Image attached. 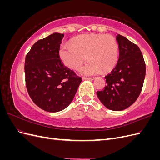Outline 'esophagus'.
I'll use <instances>...</instances> for the list:
<instances>
[{"label": "esophagus", "instance_id": "1", "mask_svg": "<svg viewBox=\"0 0 160 160\" xmlns=\"http://www.w3.org/2000/svg\"><path fill=\"white\" fill-rule=\"evenodd\" d=\"M95 79V77H82V79L83 80H94Z\"/></svg>", "mask_w": 160, "mask_h": 160}]
</instances>
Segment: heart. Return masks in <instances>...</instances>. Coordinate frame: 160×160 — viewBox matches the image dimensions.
<instances>
[{
  "label": "heart",
  "mask_w": 160,
  "mask_h": 160,
  "mask_svg": "<svg viewBox=\"0 0 160 160\" xmlns=\"http://www.w3.org/2000/svg\"><path fill=\"white\" fill-rule=\"evenodd\" d=\"M88 63L80 69L83 75H95L103 70L108 72L116 65L119 57V46L115 38L109 35L85 34L71 39L70 45H62L59 57L65 66L79 69L87 59Z\"/></svg>",
  "instance_id": "b5f03b06"
}]
</instances>
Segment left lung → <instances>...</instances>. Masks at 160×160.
I'll return each mask as SVG.
<instances>
[{
    "instance_id": "obj_1",
    "label": "left lung",
    "mask_w": 160,
    "mask_h": 160,
    "mask_svg": "<svg viewBox=\"0 0 160 160\" xmlns=\"http://www.w3.org/2000/svg\"><path fill=\"white\" fill-rule=\"evenodd\" d=\"M118 63L106 75L103 90L97 95L104 106L110 110L122 111L132 105L141 93L146 76V64L142 51L134 43L118 35Z\"/></svg>"
}]
</instances>
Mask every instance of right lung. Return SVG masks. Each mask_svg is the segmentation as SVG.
<instances>
[{
	"mask_svg": "<svg viewBox=\"0 0 160 160\" xmlns=\"http://www.w3.org/2000/svg\"><path fill=\"white\" fill-rule=\"evenodd\" d=\"M64 34L55 32L38 40L25 62L26 86L31 99L48 112L65 109L73 99L81 77L65 67L59 57Z\"/></svg>",
	"mask_w": 160,
	"mask_h": 160,
	"instance_id": "1",
	"label": "right lung"
}]
</instances>
